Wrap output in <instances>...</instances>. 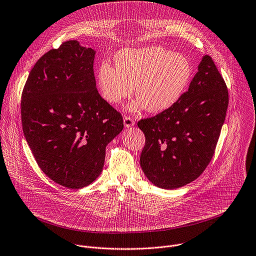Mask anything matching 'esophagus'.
I'll use <instances>...</instances> for the list:
<instances>
[{"mask_svg": "<svg viewBox=\"0 0 256 256\" xmlns=\"http://www.w3.org/2000/svg\"><path fill=\"white\" fill-rule=\"evenodd\" d=\"M124 126H126V128H130V126H134V118H132L130 116H126L124 118Z\"/></svg>", "mask_w": 256, "mask_h": 256, "instance_id": "obj_1", "label": "esophagus"}]
</instances>
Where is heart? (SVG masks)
Instances as JSON below:
<instances>
[{"mask_svg":"<svg viewBox=\"0 0 256 256\" xmlns=\"http://www.w3.org/2000/svg\"><path fill=\"white\" fill-rule=\"evenodd\" d=\"M114 66H98V88L102 98L116 106L132 96L134 86L138 98L128 106L130 112L146 108L158 114L170 108L186 92L192 72L184 54L158 46L120 50Z\"/></svg>","mask_w":256,"mask_h":256,"instance_id":"b5f03b06","label":"heart"}]
</instances>
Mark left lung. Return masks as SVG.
Wrapping results in <instances>:
<instances>
[{"label": "left lung", "mask_w": 256, "mask_h": 256, "mask_svg": "<svg viewBox=\"0 0 256 256\" xmlns=\"http://www.w3.org/2000/svg\"><path fill=\"white\" fill-rule=\"evenodd\" d=\"M228 106L224 80L212 58L204 56L182 98L138 122L146 136L140 166L148 180L174 190L196 180L212 158Z\"/></svg>", "instance_id": "obj_1"}]
</instances>
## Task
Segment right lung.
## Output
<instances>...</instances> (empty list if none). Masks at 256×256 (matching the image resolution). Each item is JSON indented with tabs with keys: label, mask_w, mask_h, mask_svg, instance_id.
I'll list each match as a JSON object with an SVG mask.
<instances>
[{
	"label": "right lung",
	"mask_w": 256,
	"mask_h": 256,
	"mask_svg": "<svg viewBox=\"0 0 256 256\" xmlns=\"http://www.w3.org/2000/svg\"><path fill=\"white\" fill-rule=\"evenodd\" d=\"M94 54L78 40L62 42L36 62L22 94V132L38 166L72 190L96 180L106 146L124 128L96 90Z\"/></svg>",
	"instance_id": "obj_1"
}]
</instances>
